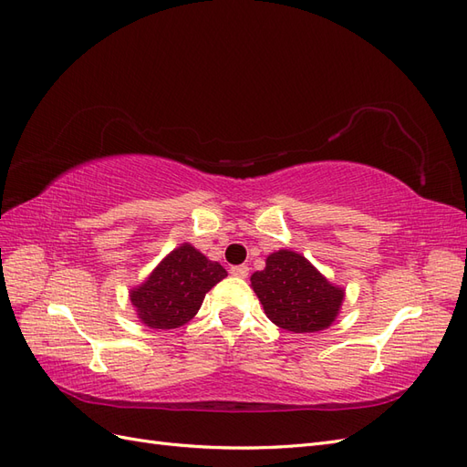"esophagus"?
<instances>
[{
	"mask_svg": "<svg viewBox=\"0 0 467 467\" xmlns=\"http://www.w3.org/2000/svg\"><path fill=\"white\" fill-rule=\"evenodd\" d=\"M229 272L236 277H246L248 275V265H233Z\"/></svg>",
	"mask_w": 467,
	"mask_h": 467,
	"instance_id": "1",
	"label": "esophagus"
}]
</instances>
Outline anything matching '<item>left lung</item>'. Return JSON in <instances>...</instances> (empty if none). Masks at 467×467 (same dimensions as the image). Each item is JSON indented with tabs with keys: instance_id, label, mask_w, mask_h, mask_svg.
I'll list each match as a JSON object with an SVG mask.
<instances>
[{
	"instance_id": "left-lung-1",
	"label": "left lung",
	"mask_w": 467,
	"mask_h": 467,
	"mask_svg": "<svg viewBox=\"0 0 467 467\" xmlns=\"http://www.w3.org/2000/svg\"><path fill=\"white\" fill-rule=\"evenodd\" d=\"M264 313L289 332L328 328L340 311L344 289L332 285L297 252L277 250L265 258V268L250 277Z\"/></svg>"
}]
</instances>
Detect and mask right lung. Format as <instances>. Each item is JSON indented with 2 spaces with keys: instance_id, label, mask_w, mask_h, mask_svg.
I'll return each instance as SVG.
<instances>
[{
  "instance_id": "1",
  "label": "right lung",
  "mask_w": 467,
  "mask_h": 467,
  "mask_svg": "<svg viewBox=\"0 0 467 467\" xmlns=\"http://www.w3.org/2000/svg\"><path fill=\"white\" fill-rule=\"evenodd\" d=\"M226 270L192 244H182L160 262L144 284L130 289V303L150 328H178L197 315L205 293Z\"/></svg>"
}]
</instances>
